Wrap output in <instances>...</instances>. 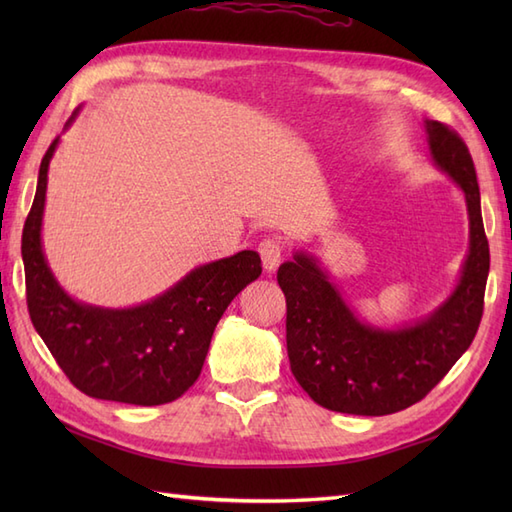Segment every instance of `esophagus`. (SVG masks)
<instances>
[{
  "instance_id": "34e87169",
  "label": "esophagus",
  "mask_w": 512,
  "mask_h": 512,
  "mask_svg": "<svg viewBox=\"0 0 512 512\" xmlns=\"http://www.w3.org/2000/svg\"><path fill=\"white\" fill-rule=\"evenodd\" d=\"M259 255H262L266 273H275L277 266L281 264V244L277 239H264V242L259 244Z\"/></svg>"
}]
</instances>
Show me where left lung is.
<instances>
[{
  "instance_id": "8db88e82",
  "label": "left lung",
  "mask_w": 512,
  "mask_h": 512,
  "mask_svg": "<svg viewBox=\"0 0 512 512\" xmlns=\"http://www.w3.org/2000/svg\"><path fill=\"white\" fill-rule=\"evenodd\" d=\"M422 127L431 162L458 184L469 213L460 279L436 310L396 328L374 325L358 317L306 250H295L279 266L290 369L308 396L330 411L387 416L411 407L447 376L480 328L491 255L473 158L447 125L427 118Z\"/></svg>"
}]
</instances>
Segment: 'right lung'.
<instances>
[{
  "label": "right lung",
  "mask_w": 512,
  "mask_h": 512,
  "mask_svg": "<svg viewBox=\"0 0 512 512\" xmlns=\"http://www.w3.org/2000/svg\"><path fill=\"white\" fill-rule=\"evenodd\" d=\"M59 140L54 138L41 160L35 202L21 237L32 325L83 394L140 407L165 405L198 380L217 321L262 275V259L255 250H242L202 264L154 299L129 308L74 299L54 277L41 239L48 169Z\"/></svg>",
  "instance_id": "obj_1"
}]
</instances>
